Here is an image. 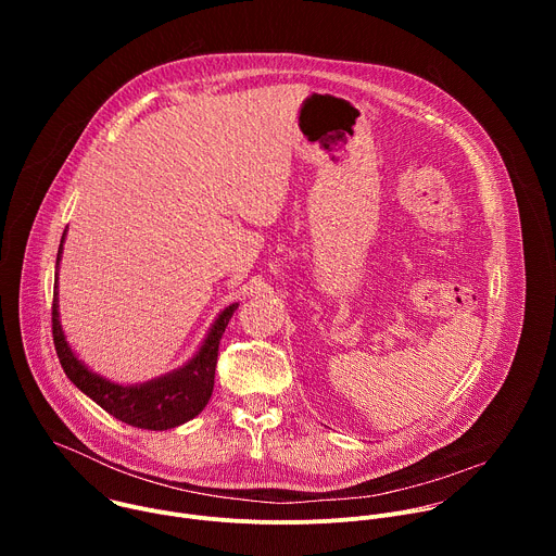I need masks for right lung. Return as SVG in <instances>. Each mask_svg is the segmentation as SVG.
I'll list each match as a JSON object with an SVG mask.
<instances>
[{
  "mask_svg": "<svg viewBox=\"0 0 556 556\" xmlns=\"http://www.w3.org/2000/svg\"><path fill=\"white\" fill-rule=\"evenodd\" d=\"M63 240H65V232L61 237L59 253H56V270L63 253ZM237 305L240 303H232L219 312L204 343L187 365L161 378L147 380L142 384H118L88 369L72 352L59 321V296L54 286V299H52L54 350L65 376L86 395H90V399L99 407H103L110 416L138 429L165 431L193 420L206 407L213 393V382H215L219 339Z\"/></svg>",
  "mask_w": 556,
  "mask_h": 556,
  "instance_id": "1",
  "label": "right lung"
}]
</instances>
